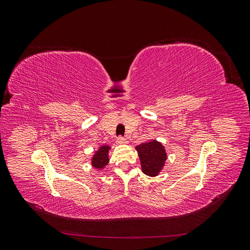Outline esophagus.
<instances>
[{
	"mask_svg": "<svg viewBox=\"0 0 250 250\" xmlns=\"http://www.w3.org/2000/svg\"><path fill=\"white\" fill-rule=\"evenodd\" d=\"M117 143L119 144V145H125V144H127V140L124 139L123 137H119L117 139Z\"/></svg>",
	"mask_w": 250,
	"mask_h": 250,
	"instance_id": "esophagus-1",
	"label": "esophagus"
}]
</instances>
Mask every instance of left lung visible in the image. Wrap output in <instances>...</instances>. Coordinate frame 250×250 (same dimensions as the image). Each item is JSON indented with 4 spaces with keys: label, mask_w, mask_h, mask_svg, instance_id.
I'll list each match as a JSON object with an SVG mask.
<instances>
[{
    "label": "left lung",
    "mask_w": 250,
    "mask_h": 250,
    "mask_svg": "<svg viewBox=\"0 0 250 250\" xmlns=\"http://www.w3.org/2000/svg\"><path fill=\"white\" fill-rule=\"evenodd\" d=\"M135 149L140 157L143 173L150 177L157 176L167 161V153L163 144L152 140L147 143H142Z\"/></svg>",
    "instance_id": "1"
}]
</instances>
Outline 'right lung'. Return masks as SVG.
Returning a JSON list of instances; mask_svg holds the SVG:
<instances>
[{
	"label": "right lung",
	"instance_id": "add662e5",
	"mask_svg": "<svg viewBox=\"0 0 250 250\" xmlns=\"http://www.w3.org/2000/svg\"><path fill=\"white\" fill-rule=\"evenodd\" d=\"M110 150V146L108 145H102L99 147L97 151H95V154L92 157V166L97 170H102L107 166L109 163L108 152Z\"/></svg>",
	"mask_w": 250,
	"mask_h": 250
}]
</instances>
